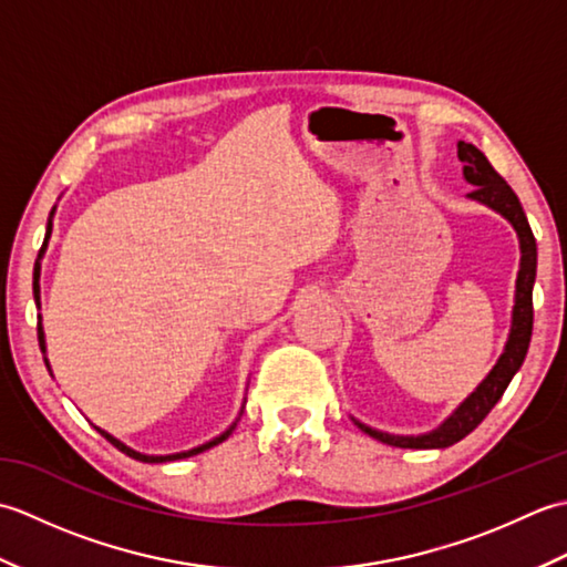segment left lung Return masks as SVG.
I'll return each mask as SVG.
<instances>
[{
  "label": "left lung",
  "instance_id": "obj_1",
  "mask_svg": "<svg viewBox=\"0 0 567 567\" xmlns=\"http://www.w3.org/2000/svg\"><path fill=\"white\" fill-rule=\"evenodd\" d=\"M457 161L463 163V177L470 185H475V189L470 192L467 197L499 212L504 219L514 226L516 236H519L522 262H519V275H516L512 329L497 365L489 370V375L477 384V390L470 394L439 429L421 433V436H394V433L375 431L353 419L360 431H365L368 436L378 439L382 443L394 445V449H449V445L465 439L467 433L477 429L480 421L492 412V406L502 400L504 390L509 388L516 370H519L524 363L528 343H532L534 282H536V238H534L532 226H528L519 197L514 195V189L504 183V177L489 165L483 151H477L473 143L457 141Z\"/></svg>",
  "mask_w": 567,
  "mask_h": 567
}]
</instances>
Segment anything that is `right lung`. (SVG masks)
<instances>
[{
	"instance_id": "obj_1",
	"label": "right lung",
	"mask_w": 567,
	"mask_h": 567,
	"mask_svg": "<svg viewBox=\"0 0 567 567\" xmlns=\"http://www.w3.org/2000/svg\"><path fill=\"white\" fill-rule=\"evenodd\" d=\"M53 212H55V207H53ZM53 212H51V216H48V228H45V240H43V246H41V250H39V260H35V268H33V299H35V305L41 307V285H39V277H41V258H43V252H45V246H48V238H51V231H53ZM39 343H41V351L45 353V336H43V327L39 323ZM45 360V358H43ZM45 365H48V360H45ZM48 370H51V365H48ZM238 421V419H236ZM236 421L231 426H228L221 436H216V439H212V441H207V443H202V445H197V449H192V451H183V453H171V455H146V453H138V451H134V449H128L126 443H122L118 439H114L112 433H106L104 429H100V426H94L97 429L102 436L110 441L112 445H116L118 451L122 453H126L128 457H134V461H141V463H167V461H179V457H189V455H197V453H202V451H207V449H214V445H219L221 441H226L228 436H231V431L236 429Z\"/></svg>"
}]
</instances>
